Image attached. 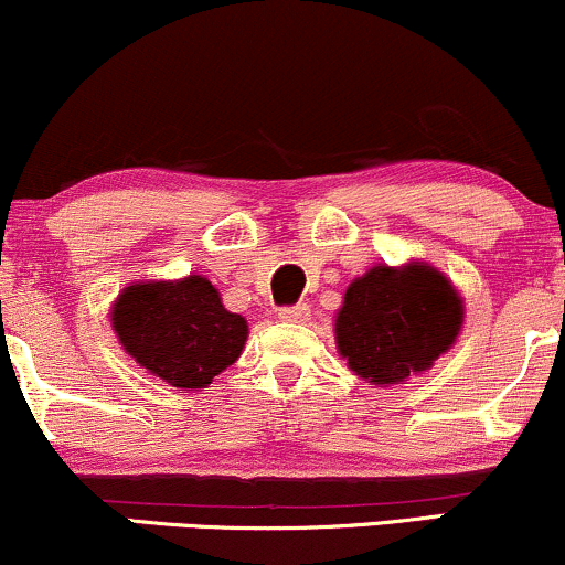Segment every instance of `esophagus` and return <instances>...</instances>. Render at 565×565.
Wrapping results in <instances>:
<instances>
[{"mask_svg":"<svg viewBox=\"0 0 565 565\" xmlns=\"http://www.w3.org/2000/svg\"><path fill=\"white\" fill-rule=\"evenodd\" d=\"M308 316H310V308H308V305H305V302L289 305V308L278 310V319H281V321H291V323L308 321Z\"/></svg>","mask_w":565,"mask_h":565,"instance_id":"34e87169","label":"esophagus"}]
</instances>
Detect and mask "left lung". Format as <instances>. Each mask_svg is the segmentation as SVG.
Segmentation results:
<instances>
[{
    "mask_svg": "<svg viewBox=\"0 0 565 565\" xmlns=\"http://www.w3.org/2000/svg\"><path fill=\"white\" fill-rule=\"evenodd\" d=\"M462 319V297L433 265H374L345 289L334 340L359 377L404 385L454 345Z\"/></svg>",
    "mask_w": 565,
    "mask_h": 565,
    "instance_id": "1",
    "label": "left lung"
}]
</instances>
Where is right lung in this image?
<instances>
[{
	"label": "right lung",
	"mask_w": 565,
	"mask_h": 565,
	"mask_svg": "<svg viewBox=\"0 0 565 565\" xmlns=\"http://www.w3.org/2000/svg\"><path fill=\"white\" fill-rule=\"evenodd\" d=\"M114 332L121 348L172 387H206L242 355L246 321L231 313L204 276L140 281L116 297Z\"/></svg>",
	"instance_id": "add662e5"
}]
</instances>
